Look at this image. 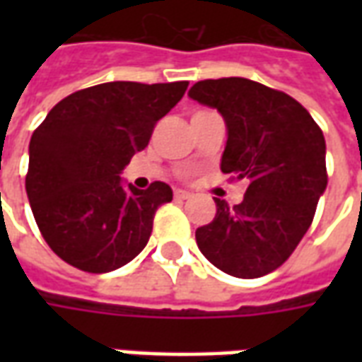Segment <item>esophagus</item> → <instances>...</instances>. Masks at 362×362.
Listing matches in <instances>:
<instances>
[{
  "mask_svg": "<svg viewBox=\"0 0 362 362\" xmlns=\"http://www.w3.org/2000/svg\"><path fill=\"white\" fill-rule=\"evenodd\" d=\"M174 197H178V199H189L192 194L186 192V189H176V192H174Z\"/></svg>",
  "mask_w": 362,
  "mask_h": 362,
  "instance_id": "obj_1",
  "label": "esophagus"
}]
</instances>
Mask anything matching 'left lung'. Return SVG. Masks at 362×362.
Here are the masks:
<instances>
[{
	"label": "left lung",
	"mask_w": 362,
	"mask_h": 362,
	"mask_svg": "<svg viewBox=\"0 0 362 362\" xmlns=\"http://www.w3.org/2000/svg\"><path fill=\"white\" fill-rule=\"evenodd\" d=\"M188 95L227 124L221 170L250 182L235 207L215 197V219L196 230L197 246L233 277L267 275L303 240L327 186L324 134L293 96L250 79H205Z\"/></svg>",
	"instance_id": "obj_1"
}]
</instances>
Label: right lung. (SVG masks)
Returning a JSON list of instances; mask_svg holds the SVG:
<instances>
[{
    "label": "right lung",
    "instance_id": "obj_1",
    "mask_svg": "<svg viewBox=\"0 0 362 362\" xmlns=\"http://www.w3.org/2000/svg\"><path fill=\"white\" fill-rule=\"evenodd\" d=\"M186 89L188 81L103 83L59 100L35 129L28 202L44 240L69 266L114 272L149 243L155 211L173 189L124 186L119 174Z\"/></svg>",
    "mask_w": 362,
    "mask_h": 362
}]
</instances>
